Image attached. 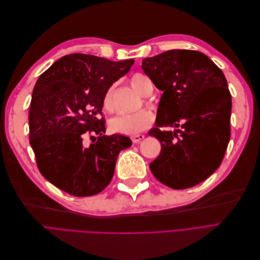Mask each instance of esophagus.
Listing matches in <instances>:
<instances>
[{
  "label": "esophagus",
  "mask_w": 260,
  "mask_h": 260,
  "mask_svg": "<svg viewBox=\"0 0 260 260\" xmlns=\"http://www.w3.org/2000/svg\"><path fill=\"white\" fill-rule=\"evenodd\" d=\"M143 139H144V136H143V135H136V136H133V137L131 138L133 143H139V142H141V141H142Z\"/></svg>",
  "instance_id": "1"
}]
</instances>
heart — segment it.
Instances as JSON below:
<instances>
[{
    "label": "heart",
    "mask_w": 260,
    "mask_h": 260,
    "mask_svg": "<svg viewBox=\"0 0 260 260\" xmlns=\"http://www.w3.org/2000/svg\"><path fill=\"white\" fill-rule=\"evenodd\" d=\"M130 84L136 90L141 96H147L153 92V83L149 78L143 74L137 73L130 77ZM112 98L113 92L112 90H108L104 96L103 101V107L106 112L112 111ZM146 105H149V103H145ZM154 121V115L146 111V109H142L135 114L131 115H118L112 118L109 121V127L116 132L120 133V135H137V133L145 130L148 128Z\"/></svg>",
    "instance_id": "obj_1"
}]
</instances>
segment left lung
Returning a JSON list of instances; mask_svg holds the SVG:
<instances>
[{"instance_id": "obj_1", "label": "left lung", "mask_w": 260, "mask_h": 260, "mask_svg": "<svg viewBox=\"0 0 260 260\" xmlns=\"http://www.w3.org/2000/svg\"><path fill=\"white\" fill-rule=\"evenodd\" d=\"M142 69L162 91L156 128L148 131L161 149L149 168L171 188L192 187L218 169L229 143L232 100L225 77L205 54L191 50L146 57Z\"/></svg>"}]
</instances>
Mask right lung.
Instances as JSON below:
<instances>
[{"label": "right lung", "mask_w": 260, "mask_h": 260, "mask_svg": "<svg viewBox=\"0 0 260 260\" xmlns=\"http://www.w3.org/2000/svg\"><path fill=\"white\" fill-rule=\"evenodd\" d=\"M133 62L75 53L39 77L29 109L30 144L42 176L70 195L103 191L118 154L132 144L128 137L106 136L101 116L106 92ZM86 132L98 136L90 146L83 143Z\"/></svg>", "instance_id": "1"}]
</instances>
